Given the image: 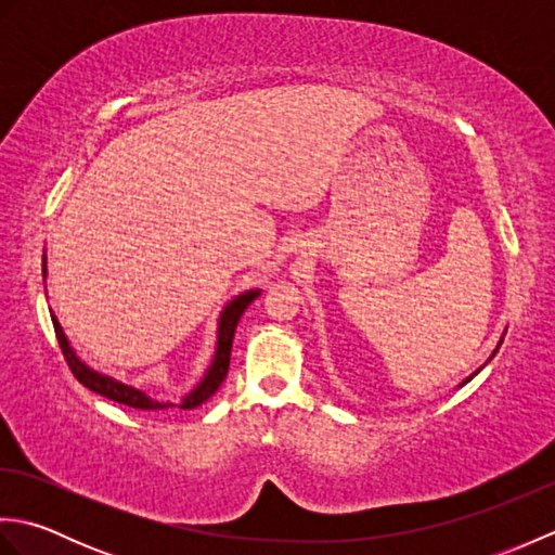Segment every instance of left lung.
Listing matches in <instances>:
<instances>
[{
	"mask_svg": "<svg viewBox=\"0 0 555 555\" xmlns=\"http://www.w3.org/2000/svg\"><path fill=\"white\" fill-rule=\"evenodd\" d=\"M501 344H503V338H501V340H499V346H496V350H499V348H501ZM496 350H493V352H491V358H493V356H496ZM491 358H489V360H491ZM479 372H481V367H479V370H477V372H475V374H473V376H477V374H479ZM473 376H467V379H465V382H463V384H460V386H465V384H467V382H469V379H473Z\"/></svg>",
	"mask_w": 555,
	"mask_h": 555,
	"instance_id": "left-lung-1",
	"label": "left lung"
}]
</instances>
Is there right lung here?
Instances as JSON below:
<instances>
[{
	"mask_svg": "<svg viewBox=\"0 0 555 555\" xmlns=\"http://www.w3.org/2000/svg\"><path fill=\"white\" fill-rule=\"evenodd\" d=\"M47 276V257H42V279ZM259 288L253 291H245L241 296H235L227 308L221 310L219 314V326H217V350H215V358H211V364L207 367L203 382H199L191 393L183 396V400L179 403L181 410H193L197 405H203L205 400H209L211 396L217 393V388L221 386V382L227 379V372H229V362H231V346H233V334H235V326H238L243 312L247 310V305H250L257 296H259ZM52 324H54V334L59 346H62V352L66 358V364L74 372L76 379L90 388V391H95L104 398L114 400V403H121L128 408H135V410H150V412H157V410H169L176 408V403H162V400L150 398L145 391H140L135 386H128L119 379H112L107 374H100L95 370H90L86 362H82L76 350L68 346V338L64 334L62 324L56 322V317L52 314Z\"/></svg>",
	"mask_w": 555,
	"mask_h": 555,
	"instance_id": "right-lung-1",
	"label": "right lung"
}]
</instances>
